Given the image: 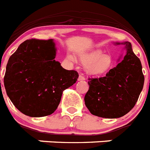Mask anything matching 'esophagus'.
Here are the masks:
<instances>
[{"instance_id":"34e87169","label":"esophagus","mask_w":150,"mask_h":150,"mask_svg":"<svg viewBox=\"0 0 150 150\" xmlns=\"http://www.w3.org/2000/svg\"><path fill=\"white\" fill-rule=\"evenodd\" d=\"M78 80H79V81H83V80H85V77H84L83 75H80V76H79V78H78Z\"/></svg>"}]
</instances>
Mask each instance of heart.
Segmentation results:
<instances>
[{
  "instance_id": "obj_1",
  "label": "heart",
  "mask_w": 150,
  "mask_h": 150,
  "mask_svg": "<svg viewBox=\"0 0 150 150\" xmlns=\"http://www.w3.org/2000/svg\"><path fill=\"white\" fill-rule=\"evenodd\" d=\"M80 62L92 75H102L109 71L113 65L112 56L105 55L101 49L93 50L80 56Z\"/></svg>"
}]
</instances>
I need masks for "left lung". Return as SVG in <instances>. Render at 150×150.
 <instances>
[{"mask_svg":"<svg viewBox=\"0 0 150 150\" xmlns=\"http://www.w3.org/2000/svg\"><path fill=\"white\" fill-rule=\"evenodd\" d=\"M125 45L126 54L122 61L105 76L89 78V87L84 98L91 114L105 118H117L134 107L144 84L139 59L133 52L130 42Z\"/></svg>","mask_w":150,"mask_h":150,"instance_id":"obj_1","label":"left lung"}]
</instances>
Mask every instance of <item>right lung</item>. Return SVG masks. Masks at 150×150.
<instances>
[{
	"label": "right lung",
	"instance_id": "obj_1",
	"mask_svg": "<svg viewBox=\"0 0 150 150\" xmlns=\"http://www.w3.org/2000/svg\"><path fill=\"white\" fill-rule=\"evenodd\" d=\"M52 39L25 40L7 62L4 83L14 106L29 117L52 115L63 91L76 82L79 74L65 70L54 60Z\"/></svg>",
	"mask_w": 150,
	"mask_h": 150
}]
</instances>
